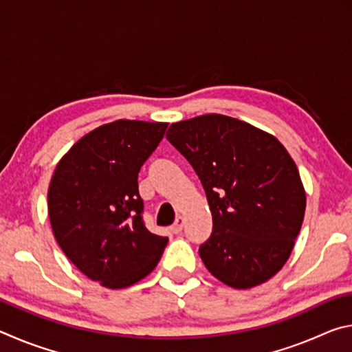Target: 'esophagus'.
<instances>
[{
	"label": "esophagus",
	"instance_id": "obj_1",
	"mask_svg": "<svg viewBox=\"0 0 352 352\" xmlns=\"http://www.w3.org/2000/svg\"><path fill=\"white\" fill-rule=\"evenodd\" d=\"M183 223H184V219L182 217V216H178L177 217V220L174 222V225L170 226V231L174 234H178V233H182V230H183Z\"/></svg>",
	"mask_w": 352,
	"mask_h": 352
}]
</instances>
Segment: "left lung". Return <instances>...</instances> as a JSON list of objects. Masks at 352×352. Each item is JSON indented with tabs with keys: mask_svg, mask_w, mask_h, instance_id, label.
I'll return each instance as SVG.
<instances>
[{
	"mask_svg": "<svg viewBox=\"0 0 352 352\" xmlns=\"http://www.w3.org/2000/svg\"><path fill=\"white\" fill-rule=\"evenodd\" d=\"M166 138L206 192L212 233L199 253L211 275L233 289L275 276L306 211L305 186L285 147L252 124L216 113L170 124Z\"/></svg>",
	"mask_w": 352,
	"mask_h": 352,
	"instance_id": "1",
	"label": "left lung"
}]
</instances>
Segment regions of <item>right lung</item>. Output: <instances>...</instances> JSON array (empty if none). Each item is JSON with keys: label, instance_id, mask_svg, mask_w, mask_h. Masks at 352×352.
<instances>
[{"label": "right lung", "instance_id": "right-lung-1", "mask_svg": "<svg viewBox=\"0 0 352 352\" xmlns=\"http://www.w3.org/2000/svg\"><path fill=\"white\" fill-rule=\"evenodd\" d=\"M168 122L118 119L63 155L47 189V212L58 247L83 275L109 289L147 276L168 237L142 220L138 172L163 140Z\"/></svg>", "mask_w": 352, "mask_h": 352}]
</instances>
